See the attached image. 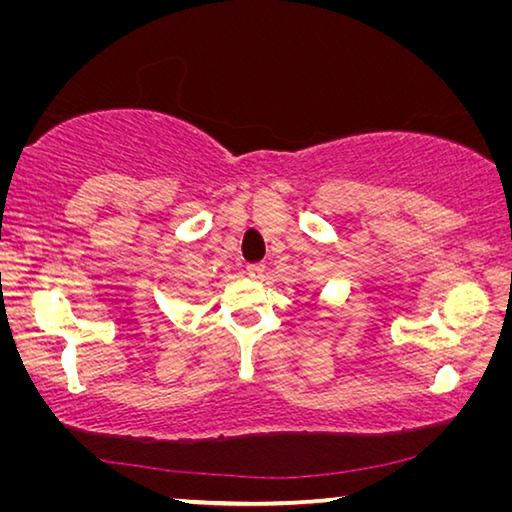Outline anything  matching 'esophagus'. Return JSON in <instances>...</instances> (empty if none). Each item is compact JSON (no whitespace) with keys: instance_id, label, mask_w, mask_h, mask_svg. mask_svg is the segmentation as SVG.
<instances>
[{"instance_id":"34e87169","label":"esophagus","mask_w":512,"mask_h":512,"mask_svg":"<svg viewBox=\"0 0 512 512\" xmlns=\"http://www.w3.org/2000/svg\"><path fill=\"white\" fill-rule=\"evenodd\" d=\"M246 273H248L250 277H255V280H259V277L264 275V264H248V266H246Z\"/></svg>"}]
</instances>
